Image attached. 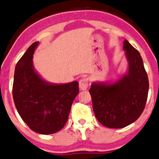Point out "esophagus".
Instances as JSON below:
<instances>
[{"instance_id": "1", "label": "esophagus", "mask_w": 159, "mask_h": 159, "mask_svg": "<svg viewBox=\"0 0 159 159\" xmlns=\"http://www.w3.org/2000/svg\"><path fill=\"white\" fill-rule=\"evenodd\" d=\"M88 85H89L88 79L83 78V79H81L80 80L79 86L81 90H86V89L88 88Z\"/></svg>"}]
</instances>
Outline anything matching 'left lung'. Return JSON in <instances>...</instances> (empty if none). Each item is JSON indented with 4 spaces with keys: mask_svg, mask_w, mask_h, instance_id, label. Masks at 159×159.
Instances as JSON below:
<instances>
[{
    "mask_svg": "<svg viewBox=\"0 0 159 159\" xmlns=\"http://www.w3.org/2000/svg\"><path fill=\"white\" fill-rule=\"evenodd\" d=\"M123 48L127 73L113 83H92L89 89L97 120L105 127L115 129L127 127L139 118L148 92V76L140 54L127 40H124Z\"/></svg>",
    "mask_w": 159,
    "mask_h": 159,
    "instance_id": "obj_1",
    "label": "left lung"
}]
</instances>
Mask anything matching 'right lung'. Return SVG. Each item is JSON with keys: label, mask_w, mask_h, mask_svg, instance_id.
<instances>
[{"label": "right lung", "mask_w": 159, "mask_h": 159, "mask_svg": "<svg viewBox=\"0 0 159 159\" xmlns=\"http://www.w3.org/2000/svg\"><path fill=\"white\" fill-rule=\"evenodd\" d=\"M39 43L34 42L16 64L13 98L19 114L32 130L52 134L61 130L67 121L71 105L79 93V83L54 84L42 79L32 62Z\"/></svg>", "instance_id": "1"}]
</instances>
